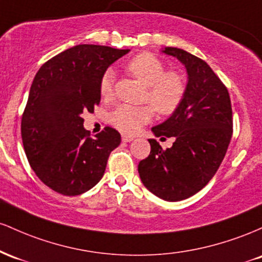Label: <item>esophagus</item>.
<instances>
[{"mask_svg": "<svg viewBox=\"0 0 262 262\" xmlns=\"http://www.w3.org/2000/svg\"><path fill=\"white\" fill-rule=\"evenodd\" d=\"M135 137L134 136H130V135H122V141L123 142H131L132 140H134Z\"/></svg>", "mask_w": 262, "mask_h": 262, "instance_id": "34e87169", "label": "esophagus"}]
</instances>
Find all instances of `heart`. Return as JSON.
Returning a JSON list of instances; mask_svg holds the SVG:
<instances>
[{
	"instance_id": "1",
	"label": "heart",
	"mask_w": 262,
	"mask_h": 262,
	"mask_svg": "<svg viewBox=\"0 0 262 262\" xmlns=\"http://www.w3.org/2000/svg\"><path fill=\"white\" fill-rule=\"evenodd\" d=\"M126 69L147 85L145 100L151 102L152 106L119 105L108 115V121L114 127L125 134H134L154 117L155 110L162 116H169L178 110L187 94L183 75L177 72H167L163 61L151 53H141L134 57L126 64ZM99 92L105 100L114 96L113 70L108 69L102 74Z\"/></svg>"
}]
</instances>
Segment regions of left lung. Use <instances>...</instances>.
Here are the masks:
<instances>
[{
    "instance_id": "obj_1",
    "label": "left lung",
    "mask_w": 262,
    "mask_h": 262,
    "mask_svg": "<svg viewBox=\"0 0 262 262\" xmlns=\"http://www.w3.org/2000/svg\"><path fill=\"white\" fill-rule=\"evenodd\" d=\"M187 68V94L167 121L152 127L157 137H174L163 149L148 140L149 156L139 163L142 183L167 202H178L203 189L222 164L233 136V110L229 92L211 68L183 49L167 47Z\"/></svg>"
}]
</instances>
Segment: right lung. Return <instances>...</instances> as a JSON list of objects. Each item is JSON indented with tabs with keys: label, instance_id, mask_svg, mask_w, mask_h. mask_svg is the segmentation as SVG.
<instances>
[{
	"label": "right lung",
	"instance_id": "right-lung-1",
	"mask_svg": "<svg viewBox=\"0 0 262 262\" xmlns=\"http://www.w3.org/2000/svg\"><path fill=\"white\" fill-rule=\"evenodd\" d=\"M128 51L79 44L46 61L34 76L20 135L32 169L54 192L79 195L104 176L121 136L106 126L92 139L81 114L94 113L102 74Z\"/></svg>",
	"mask_w": 262,
	"mask_h": 262
}]
</instances>
